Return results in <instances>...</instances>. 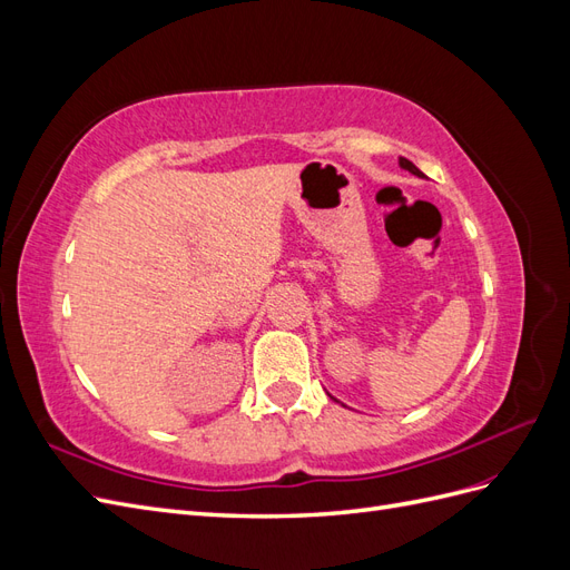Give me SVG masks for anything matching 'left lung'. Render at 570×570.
<instances>
[{"label":"left lung","instance_id":"left-lung-1","mask_svg":"<svg viewBox=\"0 0 570 570\" xmlns=\"http://www.w3.org/2000/svg\"><path fill=\"white\" fill-rule=\"evenodd\" d=\"M400 166H402V168H406V170H411V174H413V176H423V174H421V170H419L416 166H413V164H411L409 159H400Z\"/></svg>","mask_w":570,"mask_h":570}]
</instances>
